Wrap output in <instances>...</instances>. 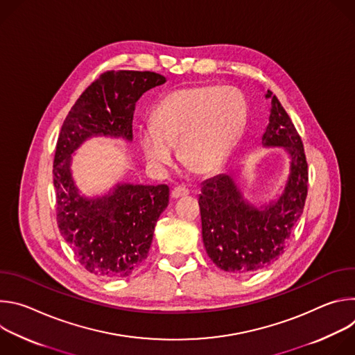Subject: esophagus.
Returning <instances> with one entry per match:
<instances>
[{
	"label": "esophagus",
	"mask_w": 355,
	"mask_h": 355,
	"mask_svg": "<svg viewBox=\"0 0 355 355\" xmlns=\"http://www.w3.org/2000/svg\"><path fill=\"white\" fill-rule=\"evenodd\" d=\"M188 193H189L188 188H185V187H181V185L175 187V188L171 191V196H173V198H181V196H187Z\"/></svg>",
	"instance_id": "esophagus-1"
}]
</instances>
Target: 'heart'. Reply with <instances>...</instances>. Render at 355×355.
Here are the masks:
<instances>
[{
    "label": "heart",
    "mask_w": 355,
    "mask_h": 355,
    "mask_svg": "<svg viewBox=\"0 0 355 355\" xmlns=\"http://www.w3.org/2000/svg\"><path fill=\"white\" fill-rule=\"evenodd\" d=\"M245 118V101L233 88H181L157 104L153 126L141 129L140 144L147 162L156 168L173 162V146L178 144V157L185 167L211 174L225 163Z\"/></svg>",
    "instance_id": "heart-1"
}]
</instances>
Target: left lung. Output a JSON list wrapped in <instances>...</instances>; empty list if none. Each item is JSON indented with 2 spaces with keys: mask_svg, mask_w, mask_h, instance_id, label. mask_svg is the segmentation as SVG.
<instances>
[{
  "mask_svg": "<svg viewBox=\"0 0 355 355\" xmlns=\"http://www.w3.org/2000/svg\"><path fill=\"white\" fill-rule=\"evenodd\" d=\"M271 99L264 146H282L291 157V173L284 192L264 209L244 200L227 174L204 182L198 199L202 239L209 259L223 271L251 274L277 261L292 229L303 212L308 195V162L302 139L278 98Z\"/></svg>",
  "mask_w": 355,
  "mask_h": 355,
  "instance_id": "1",
  "label": "left lung"
}]
</instances>
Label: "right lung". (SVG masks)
Masks as SVG:
<instances>
[{"label":"right lung","mask_w":355,"mask_h":355,"mask_svg":"<svg viewBox=\"0 0 355 355\" xmlns=\"http://www.w3.org/2000/svg\"><path fill=\"white\" fill-rule=\"evenodd\" d=\"M164 83L155 71H105L80 95L59 133L53 160L58 226L78 263L95 275L123 278L147 259L170 188L122 184L107 196L87 199L71 178V153L96 135L132 140L137 99Z\"/></svg>","instance_id":"add662e5"}]
</instances>
